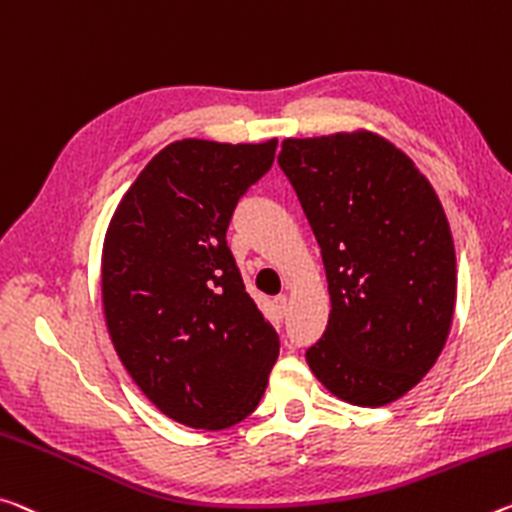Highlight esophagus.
I'll list each match as a JSON object with an SVG mask.
<instances>
[{
	"label": "esophagus",
	"mask_w": 512,
	"mask_h": 512,
	"mask_svg": "<svg viewBox=\"0 0 512 512\" xmlns=\"http://www.w3.org/2000/svg\"><path fill=\"white\" fill-rule=\"evenodd\" d=\"M275 310H278V314L280 316H285L287 314V305H289V300H287V296L285 294H280V296H275Z\"/></svg>",
	"instance_id": "1"
}]
</instances>
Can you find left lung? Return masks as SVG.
<instances>
[{
    "instance_id": "obj_1",
    "label": "left lung",
    "mask_w": 512,
    "mask_h": 512,
    "mask_svg": "<svg viewBox=\"0 0 512 512\" xmlns=\"http://www.w3.org/2000/svg\"><path fill=\"white\" fill-rule=\"evenodd\" d=\"M278 164L319 241L330 291L307 364L346 403L401 399L440 358L456 310V250L433 184L369 129L285 139Z\"/></svg>"
}]
</instances>
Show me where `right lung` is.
Returning a JSON list of instances; mask_svg holds the SVG:
<instances>
[{"label": "right lung", "instance_id": "1", "mask_svg": "<svg viewBox=\"0 0 512 512\" xmlns=\"http://www.w3.org/2000/svg\"><path fill=\"white\" fill-rule=\"evenodd\" d=\"M278 139H182L154 154L113 212L102 305L120 362L173 421L221 431L262 399L280 339L248 296L225 232Z\"/></svg>", "mask_w": 512, "mask_h": 512}]
</instances>
